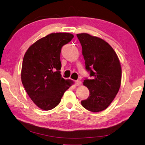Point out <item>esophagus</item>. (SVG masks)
<instances>
[{
    "label": "esophagus",
    "instance_id": "34e87169",
    "mask_svg": "<svg viewBox=\"0 0 145 145\" xmlns=\"http://www.w3.org/2000/svg\"><path fill=\"white\" fill-rule=\"evenodd\" d=\"M75 85H76V86H80V85H82V82H81V81L79 80H76V82H75Z\"/></svg>",
    "mask_w": 145,
    "mask_h": 145
}]
</instances>
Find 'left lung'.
I'll return each mask as SVG.
<instances>
[{"mask_svg":"<svg viewBox=\"0 0 145 145\" xmlns=\"http://www.w3.org/2000/svg\"><path fill=\"white\" fill-rule=\"evenodd\" d=\"M76 36L82 47L86 70L93 77L84 80L89 96L81 103L87 110L100 112L110 105L119 90L122 78L119 59L104 40L87 33Z\"/></svg>","mask_w":145,"mask_h":145,"instance_id":"1","label":"left lung"}]
</instances>
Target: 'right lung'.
Segmentation results:
<instances>
[{
    "instance_id": "add662e5",
    "label": "right lung",
    "mask_w": 145,
    "mask_h": 145,
    "mask_svg": "<svg viewBox=\"0 0 145 145\" xmlns=\"http://www.w3.org/2000/svg\"><path fill=\"white\" fill-rule=\"evenodd\" d=\"M73 35L67 33H51L38 40L23 57L21 78L26 91L40 109L49 110L60 103L70 83L61 74L60 52Z\"/></svg>"
}]
</instances>
